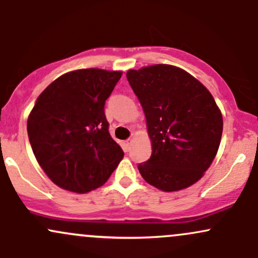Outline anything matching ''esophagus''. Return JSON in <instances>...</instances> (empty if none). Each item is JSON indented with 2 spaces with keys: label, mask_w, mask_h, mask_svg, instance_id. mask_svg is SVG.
I'll list each match as a JSON object with an SVG mask.
<instances>
[{
  "label": "esophagus",
  "mask_w": 258,
  "mask_h": 258,
  "mask_svg": "<svg viewBox=\"0 0 258 258\" xmlns=\"http://www.w3.org/2000/svg\"><path fill=\"white\" fill-rule=\"evenodd\" d=\"M131 143H132V139H126V141H123V148H125L126 150H130V148H131Z\"/></svg>",
  "instance_id": "esophagus-1"
}]
</instances>
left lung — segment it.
I'll use <instances>...</instances> for the list:
<instances>
[{
    "instance_id": "1",
    "label": "left lung",
    "mask_w": 258,
    "mask_h": 258,
    "mask_svg": "<svg viewBox=\"0 0 258 258\" xmlns=\"http://www.w3.org/2000/svg\"><path fill=\"white\" fill-rule=\"evenodd\" d=\"M143 108L152 156L138 165L144 180L162 191L197 183L214 161L223 119L210 91L180 68L156 64L128 70Z\"/></svg>"
}]
</instances>
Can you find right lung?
<instances>
[{
  "mask_svg": "<svg viewBox=\"0 0 258 258\" xmlns=\"http://www.w3.org/2000/svg\"><path fill=\"white\" fill-rule=\"evenodd\" d=\"M122 72L80 69L59 76L38 96L28 135L38 165L54 184L84 194L103 185L123 158L104 114Z\"/></svg>",
  "mask_w": 258,
  "mask_h": 258,
  "instance_id": "right-lung-1",
  "label": "right lung"
}]
</instances>
